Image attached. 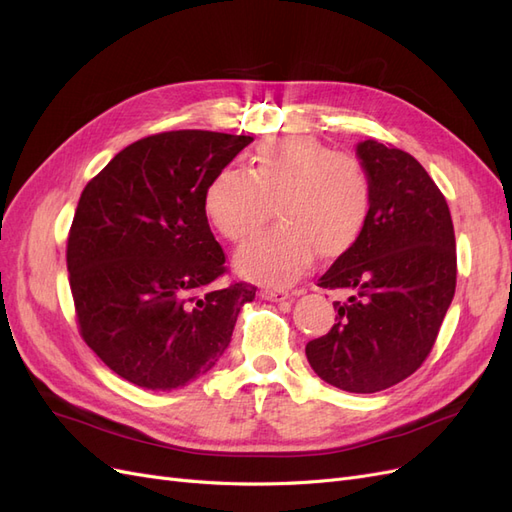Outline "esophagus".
<instances>
[{
    "mask_svg": "<svg viewBox=\"0 0 512 512\" xmlns=\"http://www.w3.org/2000/svg\"><path fill=\"white\" fill-rule=\"evenodd\" d=\"M264 296L266 300H270V302H283V300H287L291 294L287 289H283V287H268V289H264Z\"/></svg>",
    "mask_w": 512,
    "mask_h": 512,
    "instance_id": "obj_1",
    "label": "esophagus"
}]
</instances>
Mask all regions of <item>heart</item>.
Wrapping results in <instances>:
<instances>
[{
  "instance_id": "1",
  "label": "heart",
  "mask_w": 512,
  "mask_h": 512,
  "mask_svg": "<svg viewBox=\"0 0 512 512\" xmlns=\"http://www.w3.org/2000/svg\"><path fill=\"white\" fill-rule=\"evenodd\" d=\"M206 214L229 242H244L274 214L279 225L238 253L244 276L285 283L313 264L337 259L362 236L371 210V180L358 158L315 137H270L248 158V171L225 169L206 191Z\"/></svg>"
}]
</instances>
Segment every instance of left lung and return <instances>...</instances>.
Instances as JSON below:
<instances>
[{"label": "left lung", "mask_w": 512, "mask_h": 512, "mask_svg": "<svg viewBox=\"0 0 512 512\" xmlns=\"http://www.w3.org/2000/svg\"><path fill=\"white\" fill-rule=\"evenodd\" d=\"M358 158L371 180V210L358 242L319 279L347 289L306 358L324 382L369 394L403 382L427 360L455 296L457 251L448 203L418 160L367 139Z\"/></svg>", "instance_id": "left-lung-1"}]
</instances>
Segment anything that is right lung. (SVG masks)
Returning <instances> with one entry per match:
<instances>
[{"instance_id": "obj_1", "label": "right lung", "mask_w": 512, "mask_h": 512, "mask_svg": "<svg viewBox=\"0 0 512 512\" xmlns=\"http://www.w3.org/2000/svg\"><path fill=\"white\" fill-rule=\"evenodd\" d=\"M253 137L171 130L130 143L83 188L66 266L87 347L145 390L195 382L223 356L257 287L218 279L206 191Z\"/></svg>"}]
</instances>
